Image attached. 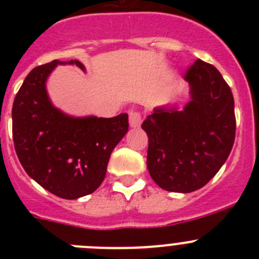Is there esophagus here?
<instances>
[{
    "instance_id": "34e87169",
    "label": "esophagus",
    "mask_w": 259,
    "mask_h": 259,
    "mask_svg": "<svg viewBox=\"0 0 259 259\" xmlns=\"http://www.w3.org/2000/svg\"><path fill=\"white\" fill-rule=\"evenodd\" d=\"M143 122V115L139 110H131L130 111V125L131 127H139Z\"/></svg>"
}]
</instances>
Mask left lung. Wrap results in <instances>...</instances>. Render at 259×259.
I'll return each mask as SVG.
<instances>
[{
	"mask_svg": "<svg viewBox=\"0 0 259 259\" xmlns=\"http://www.w3.org/2000/svg\"><path fill=\"white\" fill-rule=\"evenodd\" d=\"M191 101L183 110L155 107L143 128L146 164L162 189L189 193L207 184L232 150L236 118L231 88L217 68L197 59L185 71Z\"/></svg>",
	"mask_w": 259,
	"mask_h": 259,
	"instance_id": "left-lung-1",
	"label": "left lung"
}]
</instances>
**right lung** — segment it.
Segmentation results:
<instances>
[{"label":"right lung","mask_w":259,"mask_h":259,"mask_svg":"<svg viewBox=\"0 0 259 259\" xmlns=\"http://www.w3.org/2000/svg\"><path fill=\"white\" fill-rule=\"evenodd\" d=\"M84 66L56 59L27 75L13 104L15 152L32 179L66 200L91 194L106 175L110 154L128 131V115L74 118L54 107L47 93L57 65Z\"/></svg>","instance_id":"obj_1"}]
</instances>
